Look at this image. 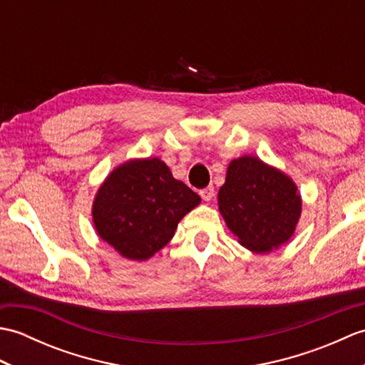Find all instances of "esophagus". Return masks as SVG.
I'll return each mask as SVG.
<instances>
[{"mask_svg": "<svg viewBox=\"0 0 365 365\" xmlns=\"http://www.w3.org/2000/svg\"><path fill=\"white\" fill-rule=\"evenodd\" d=\"M199 195H200V197H202L204 200H212L213 199V196H215V188L212 187V185H208L207 188H202L199 191Z\"/></svg>", "mask_w": 365, "mask_h": 365, "instance_id": "esophagus-1", "label": "esophagus"}]
</instances>
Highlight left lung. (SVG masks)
Wrapping results in <instances>:
<instances>
[{
  "label": "left lung",
  "mask_w": 365,
  "mask_h": 365,
  "mask_svg": "<svg viewBox=\"0 0 365 365\" xmlns=\"http://www.w3.org/2000/svg\"><path fill=\"white\" fill-rule=\"evenodd\" d=\"M218 199L227 227L254 252L284 245L301 215L297 185L251 155L230 163Z\"/></svg>",
  "instance_id": "obj_1"
}]
</instances>
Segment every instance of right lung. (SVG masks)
I'll use <instances>...</instances> for the list:
<instances>
[{"mask_svg":"<svg viewBox=\"0 0 365 365\" xmlns=\"http://www.w3.org/2000/svg\"><path fill=\"white\" fill-rule=\"evenodd\" d=\"M200 197L175 180L158 158L119 166L100 187L92 208L97 234L123 257L145 260L174 237Z\"/></svg>","mask_w":365,"mask_h":365,"instance_id":"right-lung-1","label":"right lung"}]
</instances>
